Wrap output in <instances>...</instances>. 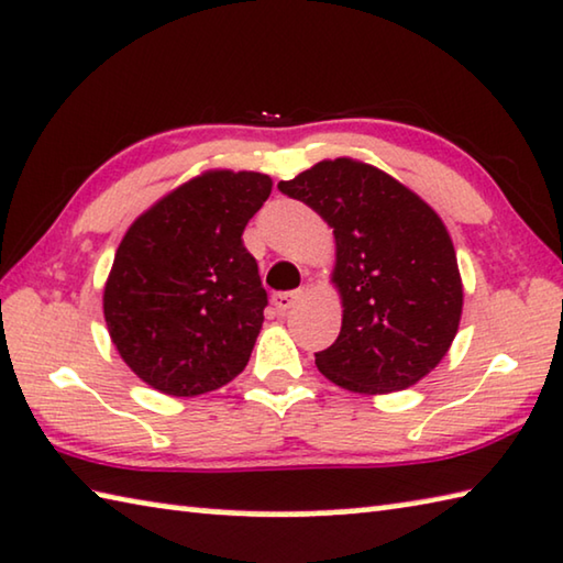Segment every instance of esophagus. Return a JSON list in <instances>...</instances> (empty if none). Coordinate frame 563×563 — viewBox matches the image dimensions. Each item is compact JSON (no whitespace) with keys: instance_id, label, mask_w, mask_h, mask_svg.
<instances>
[{"instance_id":"1","label":"esophagus","mask_w":563,"mask_h":563,"mask_svg":"<svg viewBox=\"0 0 563 563\" xmlns=\"http://www.w3.org/2000/svg\"><path fill=\"white\" fill-rule=\"evenodd\" d=\"M300 300V292H275L273 306L278 313H288V310Z\"/></svg>"}]
</instances>
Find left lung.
I'll list each match as a JSON object with an SVG mask.
<instances>
[{
  "label": "left lung",
  "mask_w": 563,
  "mask_h": 563,
  "mask_svg": "<svg viewBox=\"0 0 563 563\" xmlns=\"http://www.w3.org/2000/svg\"><path fill=\"white\" fill-rule=\"evenodd\" d=\"M278 187L335 238L330 283L343 323L335 343L316 353L318 371L361 396L416 386L449 353L463 310L456 250L439 212L353 157L323 159Z\"/></svg>",
  "instance_id": "8db88e82"
}]
</instances>
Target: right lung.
Listing matches in <instances>:
<instances>
[{
  "label": "right lung",
  "mask_w": 563,
  "mask_h": 563,
  "mask_svg": "<svg viewBox=\"0 0 563 563\" xmlns=\"http://www.w3.org/2000/svg\"><path fill=\"white\" fill-rule=\"evenodd\" d=\"M273 180L205 169L132 222L102 292L120 358L165 396L192 398L245 371L267 292L243 245Z\"/></svg>",
  "instance_id": "right-lung-1"
}]
</instances>
